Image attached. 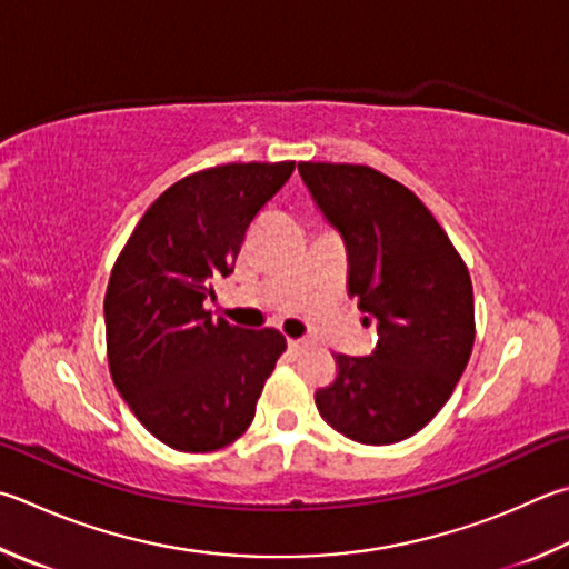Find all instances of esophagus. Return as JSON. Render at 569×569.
I'll return each instance as SVG.
<instances>
[{
    "mask_svg": "<svg viewBox=\"0 0 569 569\" xmlns=\"http://www.w3.org/2000/svg\"><path fill=\"white\" fill-rule=\"evenodd\" d=\"M308 343L303 338H288V348L293 350V353H298V350H303Z\"/></svg>",
    "mask_w": 569,
    "mask_h": 569,
    "instance_id": "obj_1",
    "label": "esophagus"
}]
</instances>
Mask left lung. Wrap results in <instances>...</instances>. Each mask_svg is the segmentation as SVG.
Listing matches in <instances>:
<instances>
[{"mask_svg":"<svg viewBox=\"0 0 569 569\" xmlns=\"http://www.w3.org/2000/svg\"><path fill=\"white\" fill-rule=\"evenodd\" d=\"M298 171L346 243L348 293L378 320L373 353H338V376L316 390V408L363 446L406 440L438 416L470 360L468 268L426 203L386 173L313 161Z\"/></svg>","mask_w":569,"mask_h":569,"instance_id":"1","label":"left lung"}]
</instances>
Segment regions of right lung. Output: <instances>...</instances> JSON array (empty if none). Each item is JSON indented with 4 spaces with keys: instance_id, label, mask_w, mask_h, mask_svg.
Returning <instances> with one entry per match:
<instances>
[{
    "instance_id": "obj_1",
    "label": "right lung",
    "mask_w": 569,
    "mask_h": 569,
    "mask_svg": "<svg viewBox=\"0 0 569 569\" xmlns=\"http://www.w3.org/2000/svg\"><path fill=\"white\" fill-rule=\"evenodd\" d=\"M296 169L223 163L169 186L129 236L104 298L113 386L163 446L211 452L241 438L286 338L213 320L251 221Z\"/></svg>"
}]
</instances>
